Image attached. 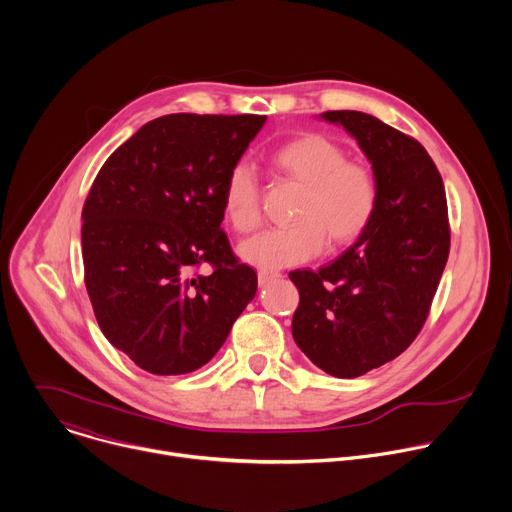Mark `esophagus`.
<instances>
[{
  "instance_id": "1",
  "label": "esophagus",
  "mask_w": 512,
  "mask_h": 512,
  "mask_svg": "<svg viewBox=\"0 0 512 512\" xmlns=\"http://www.w3.org/2000/svg\"><path fill=\"white\" fill-rule=\"evenodd\" d=\"M281 277V273H275V271H259L257 273V281H259V285L263 287V285H267L269 281H273V279H279Z\"/></svg>"
}]
</instances>
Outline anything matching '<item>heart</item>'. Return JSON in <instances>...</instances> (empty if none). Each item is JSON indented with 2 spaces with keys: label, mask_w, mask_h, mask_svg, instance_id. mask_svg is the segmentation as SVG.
Masks as SVG:
<instances>
[{
  "label": "heart",
  "mask_w": 512,
  "mask_h": 512,
  "mask_svg": "<svg viewBox=\"0 0 512 512\" xmlns=\"http://www.w3.org/2000/svg\"><path fill=\"white\" fill-rule=\"evenodd\" d=\"M271 168L300 196L289 214V227L265 231L239 247L243 261L261 269H281L314 259L322 245L336 253L358 243L379 210L375 172L348 160L334 139L304 131L281 141L269 156ZM261 188L253 170L235 164L221 192V208L229 227L247 235L261 225Z\"/></svg>",
  "instance_id": "b5f03b06"
}]
</instances>
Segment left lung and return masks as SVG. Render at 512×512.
<instances>
[{
  "instance_id": "obj_1",
  "label": "left lung",
  "mask_w": 512,
  "mask_h": 512,
  "mask_svg": "<svg viewBox=\"0 0 512 512\" xmlns=\"http://www.w3.org/2000/svg\"><path fill=\"white\" fill-rule=\"evenodd\" d=\"M373 164L379 210L338 259L296 269L291 320L300 350L332 377L354 379L397 358L421 332L450 255L448 202L423 145L360 111H326Z\"/></svg>"
}]
</instances>
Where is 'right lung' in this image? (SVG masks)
Listing matches in <instances>:
<instances>
[{
    "label": "right lung",
    "mask_w": 512,
    "mask_h": 512,
    "mask_svg": "<svg viewBox=\"0 0 512 512\" xmlns=\"http://www.w3.org/2000/svg\"><path fill=\"white\" fill-rule=\"evenodd\" d=\"M265 115L174 113L109 156L83 206L85 285L105 338L152 375L221 348L257 273L221 229V192ZM208 264L206 274L197 269Z\"/></svg>",
    "instance_id": "1"
}]
</instances>
